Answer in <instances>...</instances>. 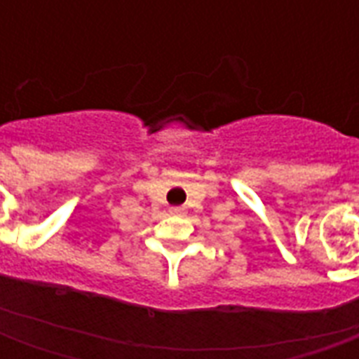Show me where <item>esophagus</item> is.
<instances>
[{"mask_svg": "<svg viewBox=\"0 0 359 359\" xmlns=\"http://www.w3.org/2000/svg\"><path fill=\"white\" fill-rule=\"evenodd\" d=\"M169 212L175 214V216H180V214H184V208H182V207H171V208H169Z\"/></svg>", "mask_w": 359, "mask_h": 359, "instance_id": "34e87169", "label": "esophagus"}]
</instances>
